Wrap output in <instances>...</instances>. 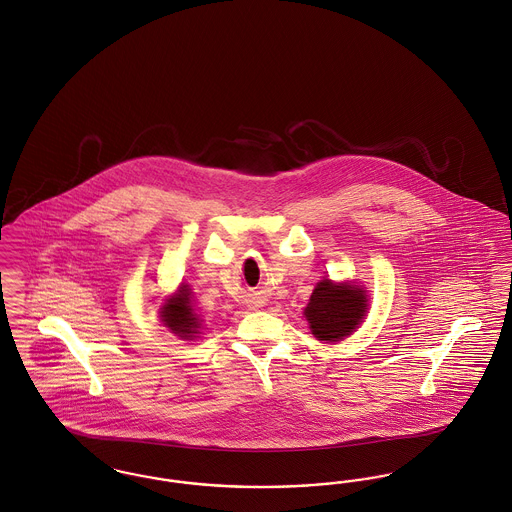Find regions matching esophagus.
<instances>
[{
	"instance_id": "34e87169",
	"label": "esophagus",
	"mask_w": 512,
	"mask_h": 512,
	"mask_svg": "<svg viewBox=\"0 0 512 512\" xmlns=\"http://www.w3.org/2000/svg\"><path fill=\"white\" fill-rule=\"evenodd\" d=\"M261 303H263V301H251V305H253V307H261Z\"/></svg>"
}]
</instances>
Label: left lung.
Listing matches in <instances>:
<instances>
[{
    "mask_svg": "<svg viewBox=\"0 0 512 512\" xmlns=\"http://www.w3.org/2000/svg\"><path fill=\"white\" fill-rule=\"evenodd\" d=\"M367 309L365 292L350 284L319 282L305 307L309 329L319 340H342L360 325Z\"/></svg>",
    "mask_w": 512,
    "mask_h": 512,
    "instance_id": "1",
    "label": "left lung"
}]
</instances>
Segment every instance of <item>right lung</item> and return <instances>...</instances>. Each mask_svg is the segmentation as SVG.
Returning a JSON list of instances; mask_svg holds the SVG:
<instances>
[{"instance_id": "add662e5", "label": "right lung", "mask_w": 512, "mask_h": 512, "mask_svg": "<svg viewBox=\"0 0 512 512\" xmlns=\"http://www.w3.org/2000/svg\"><path fill=\"white\" fill-rule=\"evenodd\" d=\"M162 319L168 325V329L180 334L183 338H191L197 329V317L189 303V292L185 286H181L180 294L162 307Z\"/></svg>"}]
</instances>
